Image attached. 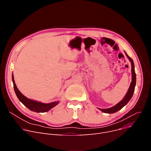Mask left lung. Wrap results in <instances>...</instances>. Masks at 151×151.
Wrapping results in <instances>:
<instances>
[{"mask_svg": "<svg viewBox=\"0 0 151 151\" xmlns=\"http://www.w3.org/2000/svg\"><path fill=\"white\" fill-rule=\"evenodd\" d=\"M125 54H126L127 58L129 59V60L130 61L131 64H132V82L130 83V87H129L128 90L126 95L124 97V99L121 101H119L118 104H116L115 106H114L112 107H110V108H108V109L98 108L99 110H100L101 111H102L104 113L113 114V113H115V112H118L128 103V102L130 100V99H132V97L133 95L134 89H135L136 83V73H135V70H134V62H133V60L127 55V54L126 52H125Z\"/></svg>", "mask_w": 151, "mask_h": 151, "instance_id": "1", "label": "left lung"}]
</instances>
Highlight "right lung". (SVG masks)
<instances>
[{
  "instance_id": "1",
  "label": "right lung",
  "mask_w": 151,
  "mask_h": 151,
  "mask_svg": "<svg viewBox=\"0 0 151 151\" xmlns=\"http://www.w3.org/2000/svg\"><path fill=\"white\" fill-rule=\"evenodd\" d=\"M12 79L14 84V91L18 99L30 111L35 112H38V113L46 112L50 111V109H51L52 107H54V106H55L59 103L58 101L50 103H44L33 100L32 99H29L27 98L23 94H21V93L17 88L16 84L15 83L13 73L12 75Z\"/></svg>"
}]
</instances>
